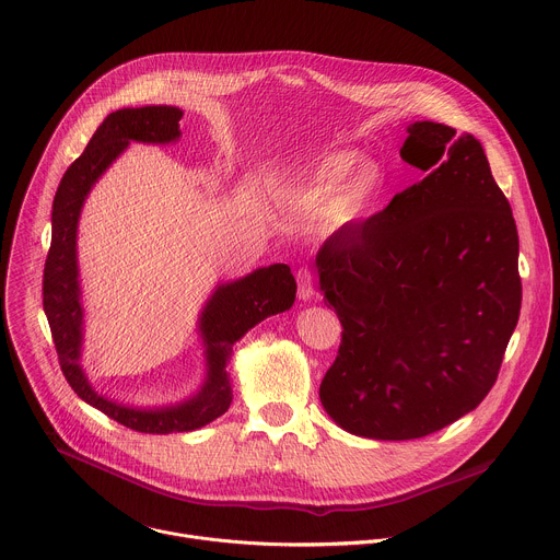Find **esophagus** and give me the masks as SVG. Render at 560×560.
<instances>
[{"mask_svg": "<svg viewBox=\"0 0 560 560\" xmlns=\"http://www.w3.org/2000/svg\"><path fill=\"white\" fill-rule=\"evenodd\" d=\"M296 283H299V299L310 301L314 296V275L310 268H301L296 272Z\"/></svg>", "mask_w": 560, "mask_h": 560, "instance_id": "1", "label": "esophagus"}]
</instances>
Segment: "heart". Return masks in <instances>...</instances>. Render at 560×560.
Masks as SVG:
<instances>
[{
    "instance_id": "b5f03b06",
    "label": "heart",
    "mask_w": 560,
    "mask_h": 560,
    "mask_svg": "<svg viewBox=\"0 0 560 560\" xmlns=\"http://www.w3.org/2000/svg\"><path fill=\"white\" fill-rule=\"evenodd\" d=\"M355 163V152H334L310 176L292 183L288 194L305 207L325 200L323 213L327 224L336 229L347 226L366 213L384 187V174L375 163Z\"/></svg>"
}]
</instances>
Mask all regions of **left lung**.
<instances>
[{
    "mask_svg": "<svg viewBox=\"0 0 560 560\" xmlns=\"http://www.w3.org/2000/svg\"><path fill=\"white\" fill-rule=\"evenodd\" d=\"M401 159L428 176L316 255L342 325L320 401L375 441L421 439L476 410L522 310L517 224L482 143L415 121Z\"/></svg>",
    "mask_w": 560,
    "mask_h": 560,
    "instance_id": "8db88e82",
    "label": "left lung"
}]
</instances>
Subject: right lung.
Returning a JSON list of instances; mask_svg holds the SVG:
<instances>
[{
	"label": "right lung",
	"mask_w": 560,
	"mask_h": 560,
	"mask_svg": "<svg viewBox=\"0 0 560 560\" xmlns=\"http://www.w3.org/2000/svg\"><path fill=\"white\" fill-rule=\"evenodd\" d=\"M180 117L183 110L176 106H141L115 110L100 124L56 189L51 244L43 270V310L65 380L82 401L141 434L191 432L224 415L233 399V377L229 371L233 345L264 318L290 310L296 299V281L285 264H272L218 285L198 318V329L207 345V377L198 395L178 406L128 408L91 388L80 366L82 305L75 259L80 209L93 183L130 141H176L180 137Z\"/></svg>",
	"instance_id": "right-lung-1"
}]
</instances>
